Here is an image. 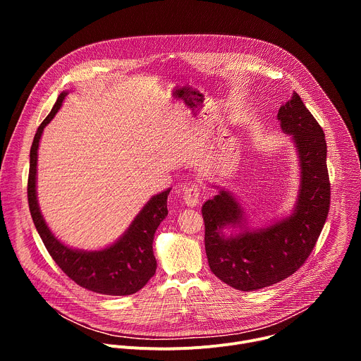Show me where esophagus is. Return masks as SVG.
Here are the masks:
<instances>
[{
  "mask_svg": "<svg viewBox=\"0 0 361 361\" xmlns=\"http://www.w3.org/2000/svg\"><path fill=\"white\" fill-rule=\"evenodd\" d=\"M201 184L198 183H191L184 188V194L183 198L185 201V204L188 207H195L200 202V197H201Z\"/></svg>",
  "mask_w": 361,
  "mask_h": 361,
  "instance_id": "1",
  "label": "esophagus"
}]
</instances>
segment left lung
Instances as JSON below:
<instances>
[{"label": "left lung", "instance_id": "8db88e82", "mask_svg": "<svg viewBox=\"0 0 361 361\" xmlns=\"http://www.w3.org/2000/svg\"><path fill=\"white\" fill-rule=\"evenodd\" d=\"M281 128L295 142L301 183L291 216L267 228H244L224 237L226 226L241 227L243 210L227 192L205 201V252L210 270L226 284L251 291L276 284L295 273L313 251L330 209V180L324 131L297 92L280 107Z\"/></svg>", "mask_w": 361, "mask_h": 361}]
</instances>
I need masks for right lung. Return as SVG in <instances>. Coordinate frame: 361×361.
Masks as SVG:
<instances>
[{
	"mask_svg": "<svg viewBox=\"0 0 361 361\" xmlns=\"http://www.w3.org/2000/svg\"><path fill=\"white\" fill-rule=\"evenodd\" d=\"M67 92H61L53 110L39 124L30 151L28 205L34 226L57 266L78 286L107 295H128L141 290L156 274L157 262L152 252V240L160 223L167 217L170 188L154 195L134 219L126 234L113 245L99 251L73 250L47 227L37 201V151L44 127L54 118Z\"/></svg>",
	"mask_w": 361,
	"mask_h": 361,
	"instance_id": "add662e5",
	"label": "right lung"
}]
</instances>
